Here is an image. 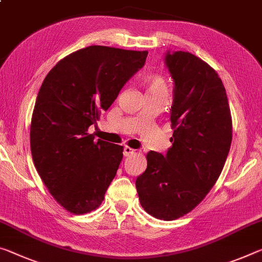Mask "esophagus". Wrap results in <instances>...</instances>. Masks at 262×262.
Returning <instances> with one entry per match:
<instances>
[{"label":"esophagus","instance_id":"esophagus-1","mask_svg":"<svg viewBox=\"0 0 262 262\" xmlns=\"http://www.w3.org/2000/svg\"><path fill=\"white\" fill-rule=\"evenodd\" d=\"M133 154H135L134 149H132L130 147H124L123 148V155L124 156H130Z\"/></svg>","mask_w":262,"mask_h":262}]
</instances>
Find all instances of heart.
I'll return each mask as SVG.
<instances>
[{
	"instance_id": "heart-1",
	"label": "heart",
	"mask_w": 262,
	"mask_h": 262,
	"mask_svg": "<svg viewBox=\"0 0 262 262\" xmlns=\"http://www.w3.org/2000/svg\"><path fill=\"white\" fill-rule=\"evenodd\" d=\"M148 95H168L167 82L161 76L151 74L146 80Z\"/></svg>"
}]
</instances>
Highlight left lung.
Instances as JSON below:
<instances>
[{
    "mask_svg": "<svg viewBox=\"0 0 262 262\" xmlns=\"http://www.w3.org/2000/svg\"><path fill=\"white\" fill-rule=\"evenodd\" d=\"M173 79L170 121L172 146L163 156L147 154V169L136 178L146 212L175 221L192 211L215 184L232 142L225 87L211 66L190 52L165 55Z\"/></svg>",
    "mask_w": 262,
    "mask_h": 262,
    "instance_id": "1",
    "label": "left lung"
}]
</instances>
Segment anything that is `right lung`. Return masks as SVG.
Wrapping results in <instances>:
<instances>
[{
	"instance_id": "1",
	"label": "right lung",
	"mask_w": 262,
	"mask_h": 262,
	"mask_svg": "<svg viewBox=\"0 0 262 262\" xmlns=\"http://www.w3.org/2000/svg\"><path fill=\"white\" fill-rule=\"evenodd\" d=\"M148 51L92 45L66 56L37 95L30 147L37 172L53 198L74 214L100 206L123 156L119 144L94 141L97 123Z\"/></svg>"
}]
</instances>
